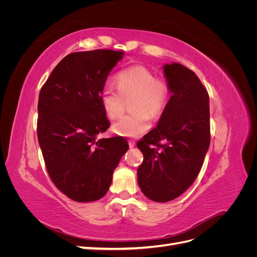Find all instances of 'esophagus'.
<instances>
[{
	"mask_svg": "<svg viewBox=\"0 0 257 257\" xmlns=\"http://www.w3.org/2000/svg\"><path fill=\"white\" fill-rule=\"evenodd\" d=\"M128 146H130V148H134L136 146L135 141H128Z\"/></svg>",
	"mask_w": 257,
	"mask_h": 257,
	"instance_id": "1",
	"label": "esophagus"
}]
</instances>
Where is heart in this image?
Here are the masks:
<instances>
[{
	"label": "heart",
	"instance_id": "heart-1",
	"mask_svg": "<svg viewBox=\"0 0 257 257\" xmlns=\"http://www.w3.org/2000/svg\"><path fill=\"white\" fill-rule=\"evenodd\" d=\"M116 89L106 84L100 92V103L107 116L116 119L124 111V98L135 97L132 112L113 123L115 134L125 137H139L151 127V115L162 112L169 95L168 84L155 78V74L146 66L135 65L116 75Z\"/></svg>",
	"mask_w": 257,
	"mask_h": 257
}]
</instances>
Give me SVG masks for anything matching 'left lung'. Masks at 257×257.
<instances>
[{
	"mask_svg": "<svg viewBox=\"0 0 257 257\" xmlns=\"http://www.w3.org/2000/svg\"><path fill=\"white\" fill-rule=\"evenodd\" d=\"M172 93L158 125L137 143L144 161L139 188L158 203L180 196L195 181L210 145L209 95L196 74L179 63L165 64ZM164 140L165 144H160Z\"/></svg>",
	"mask_w": 257,
	"mask_h": 257,
	"instance_id": "1",
	"label": "left lung"
}]
</instances>
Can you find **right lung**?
<instances>
[{
	"label": "right lung",
	"instance_id": "1",
	"mask_svg": "<svg viewBox=\"0 0 257 257\" xmlns=\"http://www.w3.org/2000/svg\"><path fill=\"white\" fill-rule=\"evenodd\" d=\"M123 56L109 49L69 53L40 92L37 137L46 168L54 185L78 203L105 195L128 149L120 136L96 139L110 125L100 92Z\"/></svg>",
	"mask_w": 257,
	"mask_h": 257
}]
</instances>
